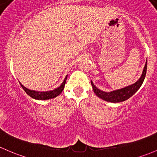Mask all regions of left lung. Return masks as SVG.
Masks as SVG:
<instances>
[{
	"mask_svg": "<svg viewBox=\"0 0 157 157\" xmlns=\"http://www.w3.org/2000/svg\"><path fill=\"white\" fill-rule=\"evenodd\" d=\"M147 62H146V63H145L144 68L143 72H142L140 78L133 85H129V86L125 87V88H122V89L113 90V91L104 92L98 89L97 87H95L93 82H91V85L92 88H93L94 92V94L98 98H101V99L104 100L106 101H109V102L119 103L126 101L140 88V87L143 84L147 72Z\"/></svg>",
	"mask_w": 157,
	"mask_h": 157,
	"instance_id": "8db88e82",
	"label": "left lung"
}]
</instances>
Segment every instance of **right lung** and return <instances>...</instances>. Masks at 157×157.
<instances>
[{"label":"right lung","mask_w":157,"mask_h":157,"mask_svg":"<svg viewBox=\"0 0 157 157\" xmlns=\"http://www.w3.org/2000/svg\"><path fill=\"white\" fill-rule=\"evenodd\" d=\"M67 75L65 78V79H64L62 85H61L59 88H56V89L53 90H49V91L40 92V91H35V90H32L28 89V88H26L25 87H24L20 82H19V84H20V85L22 86V88H23V90L26 92L27 94L29 95L31 98L36 100H48V99H51V98H56V97H57L58 95H59L61 93H62L63 90L64 89V86H65L66 82H67Z\"/></svg>","instance_id":"right-lung-1"}]
</instances>
